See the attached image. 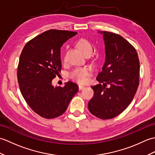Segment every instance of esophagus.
Segmentation results:
<instances>
[{"mask_svg": "<svg viewBox=\"0 0 155 155\" xmlns=\"http://www.w3.org/2000/svg\"><path fill=\"white\" fill-rule=\"evenodd\" d=\"M78 88H79V90H83V88H84V85L79 84V85H78Z\"/></svg>", "mask_w": 155, "mask_h": 155, "instance_id": "esophagus-1", "label": "esophagus"}]
</instances>
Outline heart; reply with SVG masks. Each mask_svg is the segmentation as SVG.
<instances>
[{
  "instance_id": "heart-1",
  "label": "heart",
  "mask_w": 155,
  "mask_h": 155,
  "mask_svg": "<svg viewBox=\"0 0 155 155\" xmlns=\"http://www.w3.org/2000/svg\"><path fill=\"white\" fill-rule=\"evenodd\" d=\"M77 47L83 52L86 54L87 53L91 54L93 50V47L91 42L85 38H81L78 40L77 43ZM89 74V70L87 68H76L70 73V77L72 80L83 83L87 81V77Z\"/></svg>"
}]
</instances>
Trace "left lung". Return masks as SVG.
Listing matches in <instances>:
<instances>
[{"mask_svg":"<svg viewBox=\"0 0 155 155\" xmlns=\"http://www.w3.org/2000/svg\"><path fill=\"white\" fill-rule=\"evenodd\" d=\"M105 45V62L92 86L94 96L88 102V110L101 119H110L126 109L139 84L140 63L133 46L120 35L100 31Z\"/></svg>","mask_w":155,"mask_h":155,"instance_id":"obj_1","label":"left lung"}]
</instances>
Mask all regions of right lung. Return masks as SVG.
<instances>
[{"instance_id":"1","label":"right lung","mask_w":155,"mask_h":155,"mask_svg":"<svg viewBox=\"0 0 155 155\" xmlns=\"http://www.w3.org/2000/svg\"><path fill=\"white\" fill-rule=\"evenodd\" d=\"M77 32L49 30L29 41L23 48L18 65L20 90L28 106L45 118L61 116L78 91L68 81L64 87H54L52 81L61 72V48Z\"/></svg>"}]
</instances>
